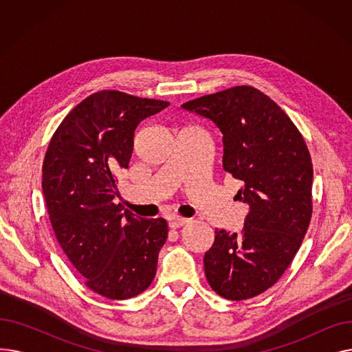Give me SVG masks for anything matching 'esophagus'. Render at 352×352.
I'll return each instance as SVG.
<instances>
[{
    "label": "esophagus",
    "instance_id": "esophagus-1",
    "mask_svg": "<svg viewBox=\"0 0 352 352\" xmlns=\"http://www.w3.org/2000/svg\"><path fill=\"white\" fill-rule=\"evenodd\" d=\"M188 223H190V219H187V218H171L168 226H170V228L175 230V228H179V227H184Z\"/></svg>",
    "mask_w": 352,
    "mask_h": 352
}]
</instances>
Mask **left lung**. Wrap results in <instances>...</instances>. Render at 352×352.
I'll return each mask as SVG.
<instances>
[{
    "label": "left lung",
    "instance_id": "1",
    "mask_svg": "<svg viewBox=\"0 0 352 352\" xmlns=\"http://www.w3.org/2000/svg\"><path fill=\"white\" fill-rule=\"evenodd\" d=\"M223 134V168L243 182V231L215 228L204 255L211 288L241 301L272 287L301 247L312 214V162L297 126L264 92L239 85L181 105Z\"/></svg>",
    "mask_w": 352,
    "mask_h": 352
}]
</instances>
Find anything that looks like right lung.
<instances>
[{
    "instance_id": "obj_1",
    "label": "right lung",
    "mask_w": 352,
    "mask_h": 352,
    "mask_svg": "<svg viewBox=\"0 0 352 352\" xmlns=\"http://www.w3.org/2000/svg\"><path fill=\"white\" fill-rule=\"evenodd\" d=\"M166 101L100 91L63 120L43 164L52 230L85 285L109 300L133 298L153 283L168 227L113 202L116 174L128 168L138 124Z\"/></svg>"
}]
</instances>
